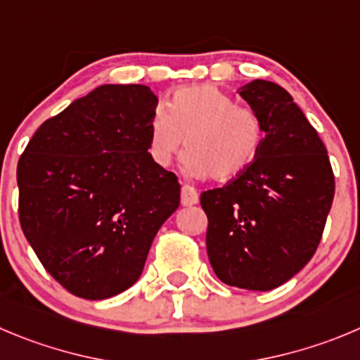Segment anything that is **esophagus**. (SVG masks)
<instances>
[{"label":"esophagus","mask_w":360,"mask_h":360,"mask_svg":"<svg viewBox=\"0 0 360 360\" xmlns=\"http://www.w3.org/2000/svg\"><path fill=\"white\" fill-rule=\"evenodd\" d=\"M197 202H199V193H197L195 188L190 186V184H183V188H181V204L183 206H193Z\"/></svg>","instance_id":"obj_1"}]
</instances>
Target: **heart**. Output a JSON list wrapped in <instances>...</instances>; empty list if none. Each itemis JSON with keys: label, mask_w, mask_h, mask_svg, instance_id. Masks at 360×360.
Listing matches in <instances>:
<instances>
[{"label": "heart", "mask_w": 360, "mask_h": 360, "mask_svg": "<svg viewBox=\"0 0 360 360\" xmlns=\"http://www.w3.org/2000/svg\"><path fill=\"white\" fill-rule=\"evenodd\" d=\"M188 150L186 169L191 176L227 183L254 163L264 142V126L252 108L213 85L177 89L153 117L149 126V154L160 167H169Z\"/></svg>", "instance_id": "heart-1"}]
</instances>
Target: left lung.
<instances>
[{
  "mask_svg": "<svg viewBox=\"0 0 360 360\" xmlns=\"http://www.w3.org/2000/svg\"><path fill=\"white\" fill-rule=\"evenodd\" d=\"M238 92L263 120L264 142L241 176L200 195L207 257L229 286L270 291L314 256L334 172L316 129L282 86L254 79Z\"/></svg>",
  "mask_w": 360,
  "mask_h": 360,
  "instance_id": "obj_1",
  "label": "left lung"
}]
</instances>
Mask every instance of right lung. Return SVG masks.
<instances>
[{"label":"right lung","mask_w":360,"mask_h":360,"mask_svg":"<svg viewBox=\"0 0 360 360\" xmlns=\"http://www.w3.org/2000/svg\"><path fill=\"white\" fill-rule=\"evenodd\" d=\"M158 97L101 85L48 119L18 163L19 221L42 266L69 293L115 297L142 275L181 184L150 158Z\"/></svg>","instance_id":"add662e5"}]
</instances>
